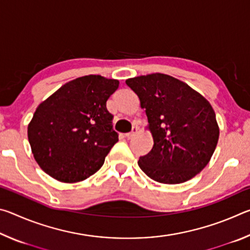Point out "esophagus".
<instances>
[{
	"mask_svg": "<svg viewBox=\"0 0 250 250\" xmlns=\"http://www.w3.org/2000/svg\"><path fill=\"white\" fill-rule=\"evenodd\" d=\"M138 131H139V126L135 125V126H133V128H132V131H131V132L125 134V137L128 138L129 140H131V139H133L135 137V134L138 133Z\"/></svg>",
	"mask_w": 250,
	"mask_h": 250,
	"instance_id": "34e87169",
	"label": "esophagus"
}]
</instances>
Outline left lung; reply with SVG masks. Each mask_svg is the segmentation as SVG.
<instances>
[{"mask_svg": "<svg viewBox=\"0 0 250 250\" xmlns=\"http://www.w3.org/2000/svg\"><path fill=\"white\" fill-rule=\"evenodd\" d=\"M125 83L146 109L152 150L139 159L150 179L163 184L191 180L216 149L219 128L214 109L200 92L166 74L130 78Z\"/></svg>", "mask_w": 250, "mask_h": 250, "instance_id": "8db88e82", "label": "left lung"}]
</instances>
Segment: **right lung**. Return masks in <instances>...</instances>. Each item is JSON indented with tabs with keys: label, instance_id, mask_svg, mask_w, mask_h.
Here are the masks:
<instances>
[{
	"label": "right lung",
	"instance_id": "right-lung-1",
	"mask_svg": "<svg viewBox=\"0 0 250 250\" xmlns=\"http://www.w3.org/2000/svg\"><path fill=\"white\" fill-rule=\"evenodd\" d=\"M119 87L100 75L76 78L40 104L27 126L34 159L55 180L76 183L103 167L118 142L105 104Z\"/></svg>",
	"mask_w": 250,
	"mask_h": 250
}]
</instances>
